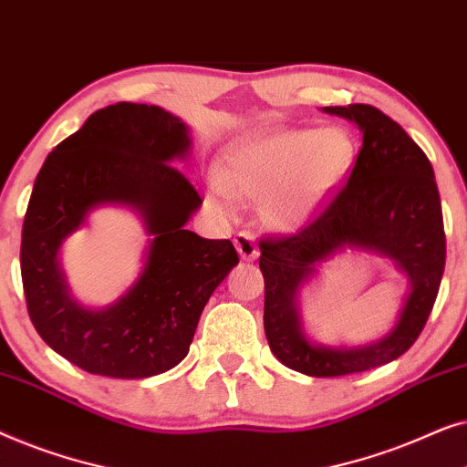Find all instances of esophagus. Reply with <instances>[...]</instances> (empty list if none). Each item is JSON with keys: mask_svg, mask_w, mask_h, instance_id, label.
<instances>
[{"mask_svg": "<svg viewBox=\"0 0 467 467\" xmlns=\"http://www.w3.org/2000/svg\"><path fill=\"white\" fill-rule=\"evenodd\" d=\"M234 244H235V248H238L240 257L244 261H253V259L259 257L257 242H254V238L248 232H240L238 235H235Z\"/></svg>", "mask_w": 467, "mask_h": 467, "instance_id": "1", "label": "esophagus"}]
</instances>
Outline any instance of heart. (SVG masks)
Instances as JSON below:
<instances>
[{
	"instance_id": "1",
	"label": "heart",
	"mask_w": 467,
	"mask_h": 467,
	"mask_svg": "<svg viewBox=\"0 0 467 467\" xmlns=\"http://www.w3.org/2000/svg\"><path fill=\"white\" fill-rule=\"evenodd\" d=\"M355 163L353 136L344 127L272 130L238 140L210 202L234 214L240 197L261 200L267 225L291 232L315 221Z\"/></svg>"
}]
</instances>
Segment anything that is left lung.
Returning a JSON list of instances; mask_svg holds the SVG:
<instances>
[{"label": "left lung", "instance_id": "left-lung-1", "mask_svg": "<svg viewBox=\"0 0 467 467\" xmlns=\"http://www.w3.org/2000/svg\"><path fill=\"white\" fill-rule=\"evenodd\" d=\"M323 110L353 120L363 131L353 171L310 225L259 242L267 344L286 368L317 379L366 372L404 355L430 318L446 259L436 178L419 144L374 106ZM347 245L393 258L409 276L411 293L399 323L380 341L353 349L317 348L305 340L298 323V289L318 263Z\"/></svg>", "mask_w": 467, "mask_h": 467}]
</instances>
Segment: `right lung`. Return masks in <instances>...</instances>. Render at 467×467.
<instances>
[{
    "mask_svg": "<svg viewBox=\"0 0 467 467\" xmlns=\"http://www.w3.org/2000/svg\"><path fill=\"white\" fill-rule=\"evenodd\" d=\"M189 146L187 125L174 114L119 101L57 144L36 178L21 240L29 318L55 353L88 374L149 379L178 366L203 306L240 261L229 240L184 229L202 197L171 163ZM104 202L136 209L153 240L130 291L95 311L68 296L58 248Z\"/></svg>",
    "mask_w": 467,
    "mask_h": 467,
    "instance_id": "right-lung-1",
    "label": "right lung"
}]
</instances>
